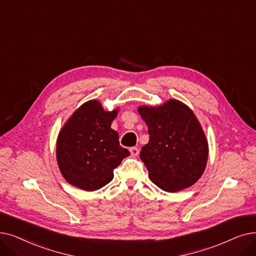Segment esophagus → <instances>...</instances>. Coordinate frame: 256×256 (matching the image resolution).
Here are the masks:
<instances>
[{"label": "esophagus", "mask_w": 256, "mask_h": 256, "mask_svg": "<svg viewBox=\"0 0 256 256\" xmlns=\"http://www.w3.org/2000/svg\"><path fill=\"white\" fill-rule=\"evenodd\" d=\"M130 152L132 157H137L138 154H139V150H138L137 148H130Z\"/></svg>", "instance_id": "34e87169"}]
</instances>
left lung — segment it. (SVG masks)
<instances>
[{
	"instance_id": "left-lung-1",
	"label": "left lung",
	"mask_w": 256,
	"mask_h": 256,
	"mask_svg": "<svg viewBox=\"0 0 256 256\" xmlns=\"http://www.w3.org/2000/svg\"><path fill=\"white\" fill-rule=\"evenodd\" d=\"M138 113L148 128L150 141L140 158L150 181L168 192L192 186L208 160L207 138L192 110L170 99L160 106H141Z\"/></svg>"
}]
</instances>
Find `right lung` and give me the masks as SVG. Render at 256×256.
I'll return each instance as SVG.
<instances>
[{
	"instance_id": "add662e5",
	"label": "right lung",
	"mask_w": 256,
	"mask_h": 256,
	"mask_svg": "<svg viewBox=\"0 0 256 256\" xmlns=\"http://www.w3.org/2000/svg\"><path fill=\"white\" fill-rule=\"evenodd\" d=\"M119 108L106 110L95 99L82 104L66 121L56 140V160L69 184L86 192L113 180L114 170L130 152L110 128Z\"/></svg>"
}]
</instances>
